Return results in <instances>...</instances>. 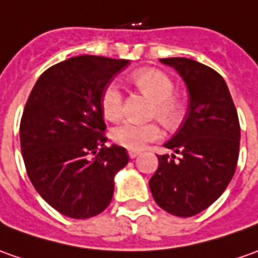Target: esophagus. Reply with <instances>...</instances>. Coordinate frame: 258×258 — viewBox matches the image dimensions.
Segmentation results:
<instances>
[{
  "mask_svg": "<svg viewBox=\"0 0 258 258\" xmlns=\"http://www.w3.org/2000/svg\"><path fill=\"white\" fill-rule=\"evenodd\" d=\"M138 154H140V152H138V151H133V150H130V151H128V157L131 159H133V158H136Z\"/></svg>",
  "mask_w": 258,
  "mask_h": 258,
  "instance_id": "34e87169",
  "label": "esophagus"
}]
</instances>
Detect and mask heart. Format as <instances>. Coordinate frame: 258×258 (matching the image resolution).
Here are the masks:
<instances>
[{
  "instance_id": "b5f03b06",
  "label": "heart",
  "mask_w": 258,
  "mask_h": 258,
  "mask_svg": "<svg viewBox=\"0 0 258 258\" xmlns=\"http://www.w3.org/2000/svg\"><path fill=\"white\" fill-rule=\"evenodd\" d=\"M130 80L144 96L151 99V117H157L168 128H173L179 124L183 115V104L173 93V80L165 72L152 68L140 69L130 76ZM100 107L104 118L108 121H117L121 118L122 96L117 85L110 83L104 87L100 96ZM161 136L162 130L157 121L147 124L122 122L111 131V138L115 144L133 151L141 150L148 143L157 141Z\"/></svg>"
}]
</instances>
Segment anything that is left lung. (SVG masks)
I'll list each match as a JSON object with an SVG mask.
<instances>
[{
	"instance_id": "8db88e82",
	"label": "left lung",
	"mask_w": 258,
	"mask_h": 258,
	"mask_svg": "<svg viewBox=\"0 0 258 258\" xmlns=\"http://www.w3.org/2000/svg\"><path fill=\"white\" fill-rule=\"evenodd\" d=\"M178 70L189 92L186 115L165 144L172 154L157 155L150 189L161 209L190 217L209 208L232 180L240 148L237 110L223 78L186 57L159 59Z\"/></svg>"
}]
</instances>
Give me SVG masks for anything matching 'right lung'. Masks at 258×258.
Returning a JSON list of instances; mask_svg holds the SVG:
<instances>
[{
	"label": "right lung",
	"mask_w": 258,
	"mask_h": 258,
	"mask_svg": "<svg viewBox=\"0 0 258 258\" xmlns=\"http://www.w3.org/2000/svg\"><path fill=\"white\" fill-rule=\"evenodd\" d=\"M128 64L125 59L75 56L45 70L26 100L19 124L26 173L38 194L59 213L89 219L106 209L114 175L127 150L106 147L100 96Z\"/></svg>",
	"instance_id": "obj_1"
}]
</instances>
